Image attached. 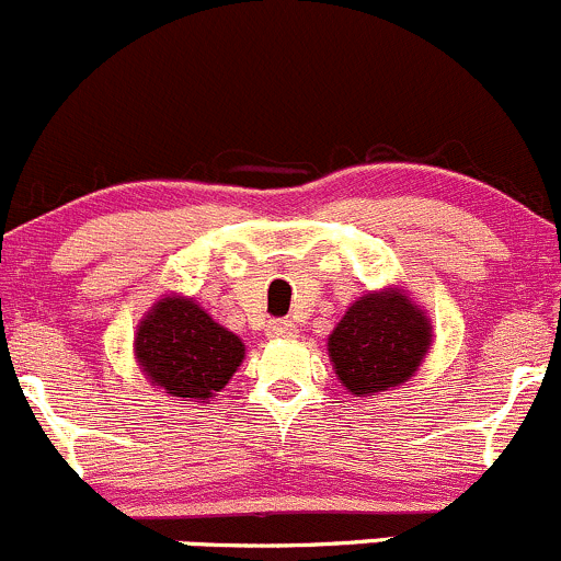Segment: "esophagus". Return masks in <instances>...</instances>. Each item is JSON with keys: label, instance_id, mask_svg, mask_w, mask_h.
<instances>
[{"label": "esophagus", "instance_id": "obj_1", "mask_svg": "<svg viewBox=\"0 0 561 561\" xmlns=\"http://www.w3.org/2000/svg\"><path fill=\"white\" fill-rule=\"evenodd\" d=\"M297 323H291V321H270L267 323V334L270 337H278V340H283V337H297Z\"/></svg>", "mask_w": 561, "mask_h": 561}]
</instances>
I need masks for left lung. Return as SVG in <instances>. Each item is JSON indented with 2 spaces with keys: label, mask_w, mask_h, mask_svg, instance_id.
<instances>
[{
  "label": "left lung",
  "mask_w": 561,
  "mask_h": 561,
  "mask_svg": "<svg viewBox=\"0 0 561 561\" xmlns=\"http://www.w3.org/2000/svg\"><path fill=\"white\" fill-rule=\"evenodd\" d=\"M337 380L356 397L405 386L430 354L432 323L400 288L356 299L329 334Z\"/></svg>",
  "instance_id": "left-lung-1"
}]
</instances>
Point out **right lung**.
<instances>
[{
    "instance_id": "right-lung-1",
    "label": "right lung",
    "mask_w": 561,
    "mask_h": 561,
    "mask_svg": "<svg viewBox=\"0 0 561 561\" xmlns=\"http://www.w3.org/2000/svg\"><path fill=\"white\" fill-rule=\"evenodd\" d=\"M135 359L156 389L186 402L213 400L245 359V345L194 299H159L135 334Z\"/></svg>"
}]
</instances>
